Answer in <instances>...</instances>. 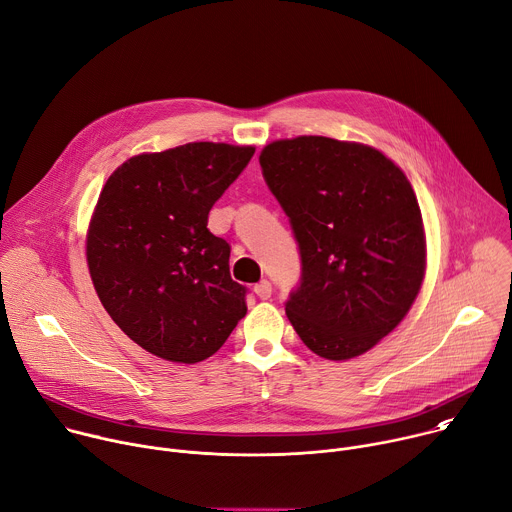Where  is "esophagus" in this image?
I'll use <instances>...</instances> for the list:
<instances>
[{
    "instance_id": "esophagus-1",
    "label": "esophagus",
    "mask_w": 512,
    "mask_h": 512,
    "mask_svg": "<svg viewBox=\"0 0 512 512\" xmlns=\"http://www.w3.org/2000/svg\"><path fill=\"white\" fill-rule=\"evenodd\" d=\"M255 294H257L261 300L271 298V283H269L267 279H261V281L255 285Z\"/></svg>"
}]
</instances>
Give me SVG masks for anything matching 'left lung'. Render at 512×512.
I'll list each match as a JSON object with an SVG mask.
<instances>
[{"mask_svg":"<svg viewBox=\"0 0 512 512\" xmlns=\"http://www.w3.org/2000/svg\"><path fill=\"white\" fill-rule=\"evenodd\" d=\"M259 164L302 257L285 302L291 326L328 360L371 350L407 316L425 275L407 176L371 145L322 135L271 141Z\"/></svg>","mask_w":512,"mask_h":512,"instance_id":"obj_1","label":"left lung"}]
</instances>
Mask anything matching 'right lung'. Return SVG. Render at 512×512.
Masks as SVG:
<instances>
[{
    "label": "right lung",
    "mask_w": 512,
    "mask_h": 512,
    "mask_svg": "<svg viewBox=\"0 0 512 512\" xmlns=\"http://www.w3.org/2000/svg\"><path fill=\"white\" fill-rule=\"evenodd\" d=\"M253 154V145L194 141L133 156L105 182L87 263L103 308L143 350L200 362L247 314V287L229 271L231 247L206 225Z\"/></svg>",
    "instance_id": "add662e5"
}]
</instances>
